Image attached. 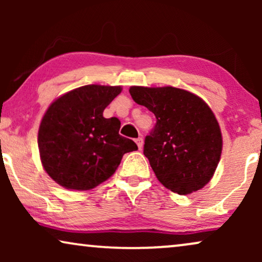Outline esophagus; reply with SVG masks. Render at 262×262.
I'll list each match as a JSON object with an SVG mask.
<instances>
[{"mask_svg":"<svg viewBox=\"0 0 262 262\" xmlns=\"http://www.w3.org/2000/svg\"><path fill=\"white\" fill-rule=\"evenodd\" d=\"M136 144L138 145V148L139 149H142V146H143V138L142 137H138V138H136Z\"/></svg>","mask_w":262,"mask_h":262,"instance_id":"esophagus-1","label":"esophagus"}]
</instances>
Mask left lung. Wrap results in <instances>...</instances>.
<instances>
[{
	"instance_id": "obj_1",
	"label": "left lung",
	"mask_w": 262,
	"mask_h": 262,
	"mask_svg": "<svg viewBox=\"0 0 262 262\" xmlns=\"http://www.w3.org/2000/svg\"><path fill=\"white\" fill-rule=\"evenodd\" d=\"M130 94L156 117L143 152L159 181L182 195L203 188L213 177L223 144L210 107L174 87H131Z\"/></svg>"
}]
</instances>
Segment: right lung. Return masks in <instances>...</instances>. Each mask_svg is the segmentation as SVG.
Here are the masks:
<instances>
[{
  "instance_id": "add662e5",
  "label": "right lung",
  "mask_w": 262,
  "mask_h": 262,
  "mask_svg": "<svg viewBox=\"0 0 262 262\" xmlns=\"http://www.w3.org/2000/svg\"><path fill=\"white\" fill-rule=\"evenodd\" d=\"M121 87L88 84L53 101L42 117L38 146L42 167L68 189L88 191L117 170L124 154L138 146L119 135L120 120L103 110Z\"/></svg>"
}]
</instances>
